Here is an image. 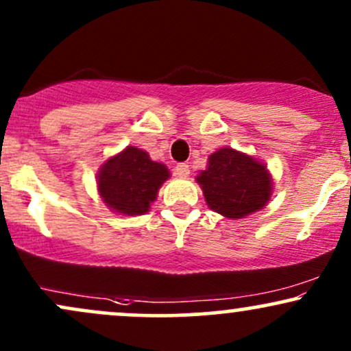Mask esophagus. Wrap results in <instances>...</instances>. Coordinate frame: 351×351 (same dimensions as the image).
Segmentation results:
<instances>
[{
    "instance_id": "34e87169",
    "label": "esophagus",
    "mask_w": 351,
    "mask_h": 351,
    "mask_svg": "<svg viewBox=\"0 0 351 351\" xmlns=\"http://www.w3.org/2000/svg\"><path fill=\"white\" fill-rule=\"evenodd\" d=\"M175 175L180 176V178H186L189 175V167L186 163H178L175 167Z\"/></svg>"
}]
</instances>
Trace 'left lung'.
<instances>
[{
  "mask_svg": "<svg viewBox=\"0 0 351 351\" xmlns=\"http://www.w3.org/2000/svg\"><path fill=\"white\" fill-rule=\"evenodd\" d=\"M196 181L208 208L228 219H241L271 201L274 181L265 163L231 147L208 156L206 170Z\"/></svg>",
  "mask_w": 351,
  "mask_h": 351,
  "instance_id": "1",
  "label": "left lung"
}]
</instances>
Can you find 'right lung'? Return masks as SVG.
I'll use <instances>...</instances> for the list:
<instances>
[{"label": "right lung", "instance_id": "1", "mask_svg": "<svg viewBox=\"0 0 351 351\" xmlns=\"http://www.w3.org/2000/svg\"><path fill=\"white\" fill-rule=\"evenodd\" d=\"M168 178L167 165L153 162L142 148L128 145L100 165L97 193L117 215L140 216L150 211V204Z\"/></svg>", "mask_w": 351, "mask_h": 351}]
</instances>
